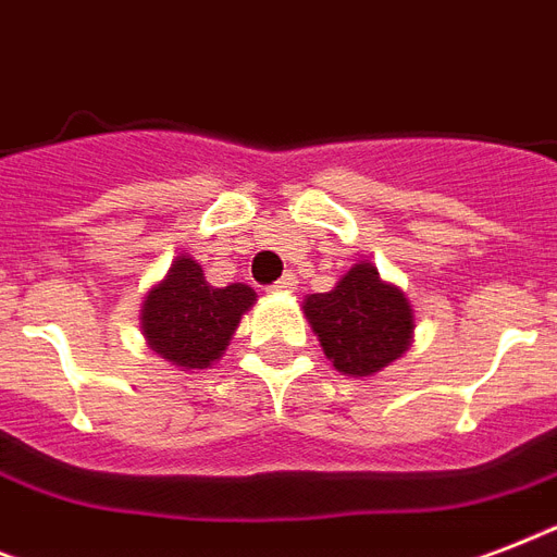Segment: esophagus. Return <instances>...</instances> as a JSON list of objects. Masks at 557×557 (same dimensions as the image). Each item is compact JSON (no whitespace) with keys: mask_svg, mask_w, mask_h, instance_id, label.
<instances>
[{"mask_svg":"<svg viewBox=\"0 0 557 557\" xmlns=\"http://www.w3.org/2000/svg\"><path fill=\"white\" fill-rule=\"evenodd\" d=\"M295 286H297V277L288 271V274H283V277L271 286V292H283V295H288V292H295Z\"/></svg>","mask_w":557,"mask_h":557,"instance_id":"obj_1","label":"esophagus"}]
</instances>
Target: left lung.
I'll return each mask as SVG.
<instances>
[{
    "label": "left lung",
    "instance_id": "1",
    "mask_svg": "<svg viewBox=\"0 0 557 557\" xmlns=\"http://www.w3.org/2000/svg\"><path fill=\"white\" fill-rule=\"evenodd\" d=\"M304 309L326 358L352 379L401 358L413 338V309L370 262L349 269L332 292L306 297Z\"/></svg>",
    "mask_w": 557,
    "mask_h": 557
}]
</instances>
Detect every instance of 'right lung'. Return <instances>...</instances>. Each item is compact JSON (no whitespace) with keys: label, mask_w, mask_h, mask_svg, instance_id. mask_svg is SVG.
Instances as JSON below:
<instances>
[{"label":"right lung","mask_w":557,"mask_h":557,"mask_svg":"<svg viewBox=\"0 0 557 557\" xmlns=\"http://www.w3.org/2000/svg\"><path fill=\"white\" fill-rule=\"evenodd\" d=\"M253 297V288L243 283L210 286L199 262L178 257L144 300V335L161 358L185 370H205L225 352Z\"/></svg>","instance_id":"obj_1"}]
</instances>
